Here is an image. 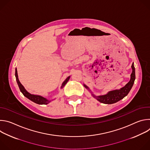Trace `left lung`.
Segmentation results:
<instances>
[{
	"instance_id": "8db88e82",
	"label": "left lung",
	"mask_w": 150,
	"mask_h": 150,
	"mask_svg": "<svg viewBox=\"0 0 150 150\" xmlns=\"http://www.w3.org/2000/svg\"><path fill=\"white\" fill-rule=\"evenodd\" d=\"M131 67L132 69V72L131 75V79L125 87L120 90L110 91L108 94L104 96H95L94 94H92L93 97H95L100 102L104 104H113L123 98L129 93L135 79V70L134 66V63H132ZM84 87L88 89V87L85 85H84Z\"/></svg>"
}]
</instances>
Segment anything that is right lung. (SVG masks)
Returning a JSON list of instances; mask_svg holds the SVG:
<instances>
[{
  "mask_svg": "<svg viewBox=\"0 0 150 150\" xmlns=\"http://www.w3.org/2000/svg\"><path fill=\"white\" fill-rule=\"evenodd\" d=\"M15 77H16V82L18 83V87L20 89V91H21V93H22L23 94V95L26 97L27 98H28L29 100H30L31 101L37 103V104H48L50 102V101L47 100L46 98H44L40 96H37V95H34V94H31L30 93H29L28 92H27L26 91V90L24 88V87H23V85L21 83V82H19V79H18V74H17V70H16V68L15 69ZM70 78V76H68L66 80L64 81L62 85V87H61V88H62L64 86H65V84L68 82V81H69Z\"/></svg>",
  "mask_w": 150,
  "mask_h": 150,
  "instance_id": "obj_1",
  "label": "right lung"
}]
</instances>
